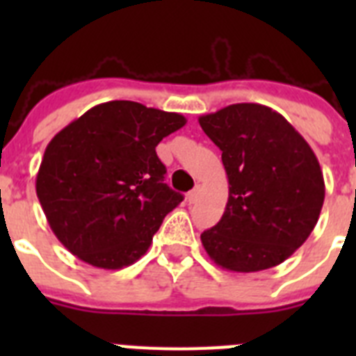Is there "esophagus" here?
<instances>
[{
  "label": "esophagus",
  "instance_id": "obj_1",
  "mask_svg": "<svg viewBox=\"0 0 356 356\" xmlns=\"http://www.w3.org/2000/svg\"><path fill=\"white\" fill-rule=\"evenodd\" d=\"M196 200H197V191L194 188V191H191V193L187 194V203L188 205H193V203H196Z\"/></svg>",
  "mask_w": 356,
  "mask_h": 356
}]
</instances>
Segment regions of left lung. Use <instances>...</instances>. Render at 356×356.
<instances>
[{
	"mask_svg": "<svg viewBox=\"0 0 356 356\" xmlns=\"http://www.w3.org/2000/svg\"><path fill=\"white\" fill-rule=\"evenodd\" d=\"M200 124L222 151L229 185L221 221L201 234L203 248L226 271L278 266L319 219L325 180L316 153L284 115L259 103L225 106Z\"/></svg>",
	"mask_w": 356,
	"mask_h": 356,
	"instance_id": "left-lung-1",
	"label": "left lung"
}]
</instances>
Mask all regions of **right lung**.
Here are the masks:
<instances>
[{
  "instance_id": "right-lung-1",
  "label": "right lung",
  "mask_w": 356,
  "mask_h": 356,
  "mask_svg": "<svg viewBox=\"0 0 356 356\" xmlns=\"http://www.w3.org/2000/svg\"><path fill=\"white\" fill-rule=\"evenodd\" d=\"M176 112L135 102L92 106L48 144L35 191L49 228L99 269L131 266L184 196L163 184L155 147L185 127Z\"/></svg>"
}]
</instances>
